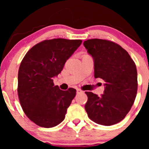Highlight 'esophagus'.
<instances>
[{
	"label": "esophagus",
	"instance_id": "obj_1",
	"mask_svg": "<svg viewBox=\"0 0 149 149\" xmlns=\"http://www.w3.org/2000/svg\"><path fill=\"white\" fill-rule=\"evenodd\" d=\"M83 91H82L81 90H80V89H77V94H79V93H82Z\"/></svg>",
	"mask_w": 149,
	"mask_h": 149
}]
</instances>
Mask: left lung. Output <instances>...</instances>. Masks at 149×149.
<instances>
[{
  "mask_svg": "<svg viewBox=\"0 0 149 149\" xmlns=\"http://www.w3.org/2000/svg\"><path fill=\"white\" fill-rule=\"evenodd\" d=\"M83 45L93 58L95 78L105 82L101 97L85 92V111L90 119L97 124L115 125L125 118L136 98V65L127 51L113 42L90 39Z\"/></svg>",
  "mask_w": 149,
  "mask_h": 149,
  "instance_id": "obj_1",
  "label": "left lung"
}]
</instances>
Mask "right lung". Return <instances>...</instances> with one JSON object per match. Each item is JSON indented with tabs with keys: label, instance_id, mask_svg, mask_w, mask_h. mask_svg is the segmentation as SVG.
Returning <instances> with one entry per match:
<instances>
[{
	"label": "right lung",
	"instance_id": "1",
	"mask_svg": "<svg viewBox=\"0 0 149 149\" xmlns=\"http://www.w3.org/2000/svg\"><path fill=\"white\" fill-rule=\"evenodd\" d=\"M81 40H46L27 52L18 72V96L24 112L34 123L53 127L64 120L76 89L63 91L54 86L65 63L81 45Z\"/></svg>",
	"mask_w": 149,
	"mask_h": 149
}]
</instances>
